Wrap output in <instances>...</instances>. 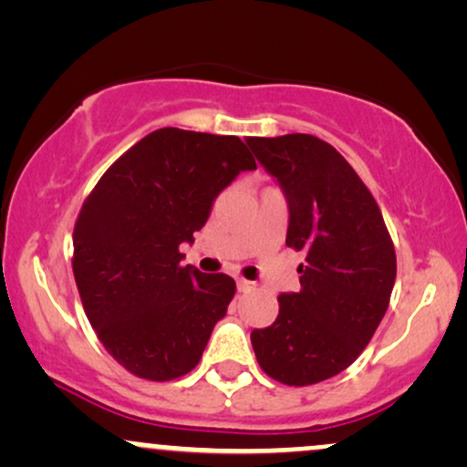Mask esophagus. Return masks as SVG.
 Instances as JSON below:
<instances>
[{"label":"esophagus","mask_w":467,"mask_h":467,"mask_svg":"<svg viewBox=\"0 0 467 467\" xmlns=\"http://www.w3.org/2000/svg\"><path fill=\"white\" fill-rule=\"evenodd\" d=\"M237 289L239 292H252V289H254V283L245 281V278H237Z\"/></svg>","instance_id":"obj_1"}]
</instances>
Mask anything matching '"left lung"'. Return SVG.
<instances>
[{
  "label": "left lung",
  "mask_w": 467,
  "mask_h": 467,
  "mask_svg": "<svg viewBox=\"0 0 467 467\" xmlns=\"http://www.w3.org/2000/svg\"><path fill=\"white\" fill-rule=\"evenodd\" d=\"M289 206L285 244L305 252L301 289L252 331L256 362L276 382L309 387L345 371L387 314L398 275L393 239L371 191L329 142L309 133L250 138Z\"/></svg>",
  "instance_id": "1"
}]
</instances>
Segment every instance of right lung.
I'll return each mask as SVG.
<instances>
[{
    "label": "right lung",
    "instance_id": "obj_1",
    "mask_svg": "<svg viewBox=\"0 0 467 467\" xmlns=\"http://www.w3.org/2000/svg\"><path fill=\"white\" fill-rule=\"evenodd\" d=\"M256 169L237 136L164 127L105 171L74 223L72 270L88 320L114 360L151 382L202 360L234 296L228 275L182 265L215 197Z\"/></svg>",
    "mask_w": 467,
    "mask_h": 467
}]
</instances>
